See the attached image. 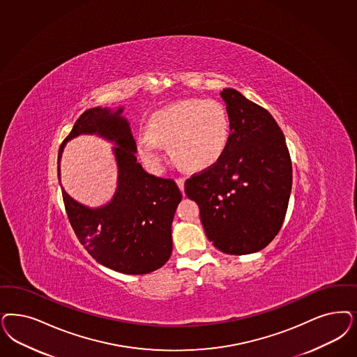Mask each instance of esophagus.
<instances>
[{
  "instance_id": "obj_1",
  "label": "esophagus",
  "mask_w": 357,
  "mask_h": 357,
  "mask_svg": "<svg viewBox=\"0 0 357 357\" xmlns=\"http://www.w3.org/2000/svg\"><path fill=\"white\" fill-rule=\"evenodd\" d=\"M175 181H176V185H178V187L181 188V191L183 192V190H185V178L179 176V178H176Z\"/></svg>"
}]
</instances>
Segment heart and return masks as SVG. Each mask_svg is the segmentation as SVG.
Listing matches in <instances>:
<instances>
[{
    "label": "heart",
    "mask_w": 357,
    "mask_h": 357,
    "mask_svg": "<svg viewBox=\"0 0 357 357\" xmlns=\"http://www.w3.org/2000/svg\"><path fill=\"white\" fill-rule=\"evenodd\" d=\"M231 139V119L220 101L187 98L155 112L149 132L137 137L141 158L158 170L165 154L160 144L170 145L172 158L188 170L208 169L220 160Z\"/></svg>",
    "instance_id": "obj_1"
}]
</instances>
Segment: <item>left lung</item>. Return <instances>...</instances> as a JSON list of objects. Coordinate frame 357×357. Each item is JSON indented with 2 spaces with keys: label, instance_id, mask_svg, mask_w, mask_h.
I'll use <instances>...</instances> for the list:
<instances>
[{
  "label": "left lung",
  "instance_id": "1",
  "mask_svg": "<svg viewBox=\"0 0 357 357\" xmlns=\"http://www.w3.org/2000/svg\"><path fill=\"white\" fill-rule=\"evenodd\" d=\"M220 95L231 119L228 148L185 181V192L197 202L213 246L241 256L264 249L280 232L293 185L291 160L269 112L232 88Z\"/></svg>",
  "mask_w": 357,
  "mask_h": 357
}]
</instances>
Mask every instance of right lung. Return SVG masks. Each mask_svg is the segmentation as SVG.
Returning <instances> with one entry per match:
<instances>
[{
    "instance_id": "1",
    "label": "right lung",
    "mask_w": 357,
    "mask_h": 357,
    "mask_svg": "<svg viewBox=\"0 0 357 357\" xmlns=\"http://www.w3.org/2000/svg\"><path fill=\"white\" fill-rule=\"evenodd\" d=\"M123 108H91L75 123L58 153V178L66 142L80 135H98L113 148L119 167L111 202L98 208L77 203L62 188L68 220L80 244L98 264L123 274H148L172 256V222L182 192L172 179L151 175L135 157V138Z\"/></svg>"
}]
</instances>
